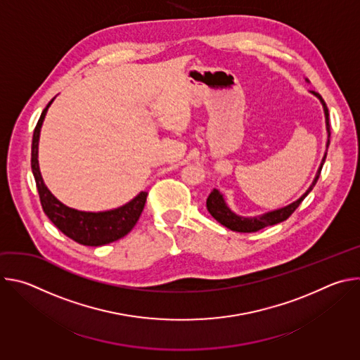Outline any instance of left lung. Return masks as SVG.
I'll use <instances>...</instances> for the list:
<instances>
[{"mask_svg": "<svg viewBox=\"0 0 360 360\" xmlns=\"http://www.w3.org/2000/svg\"><path fill=\"white\" fill-rule=\"evenodd\" d=\"M307 81V79H306ZM309 82V81H307ZM311 94H314L319 101L323 107V112H325V124H326V132H328V141H326V152L325 155L322 158V162L319 165V169L311 184V186L306 189V192L297 198L296 200H293L292 203L286 205V207L283 208H279V210H274V211H269V212H265L262 215H256V217H242V215H238L236 212H233L229 207L228 203L224 198V195L218 191V189H214L208 199H207V210L208 212L221 224L224 225L225 228L231 229V231H235V232H256L259 231L262 228H266V226H271V225H275V224H279V222H283L286 221L292 214L293 211L299 207L300 202L304 199V196L309 193L314 186L316 185V181L319 179V175H321V171H322V167L325 164V160H326V155H328V146L330 143V124H329V111H328V107L325 104V101L322 99V96L315 92V91H311Z\"/></svg>", "mask_w": 360, "mask_h": 360, "instance_id": "left-lung-1", "label": "left lung"}]
</instances>
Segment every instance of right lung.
I'll return each instance as SVG.
<instances>
[{
	"label": "right lung",
	"instance_id": "add662e5",
	"mask_svg": "<svg viewBox=\"0 0 360 360\" xmlns=\"http://www.w3.org/2000/svg\"><path fill=\"white\" fill-rule=\"evenodd\" d=\"M53 98L49 104L42 111L37 127L32 135V148H31V168L37 182V189L39 193V200L45 215L49 218L64 235L72 240L85 245V246H101L111 242H115L124 238L138 222L142 210L146 202L148 192L141 191L134 199L127 202L122 207L99 211V212H86L78 211L67 207L61 200H58L44 184L39 164H38V142L41 127L45 120L49 105L53 104Z\"/></svg>",
	"mask_w": 360,
	"mask_h": 360
}]
</instances>
